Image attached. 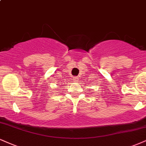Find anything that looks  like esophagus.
<instances>
[{
  "instance_id": "esophagus-1",
  "label": "esophagus",
  "mask_w": 146,
  "mask_h": 146,
  "mask_svg": "<svg viewBox=\"0 0 146 146\" xmlns=\"http://www.w3.org/2000/svg\"><path fill=\"white\" fill-rule=\"evenodd\" d=\"M73 80L74 81V82H76V81L78 80V78H77V77H74V78H73Z\"/></svg>"
}]
</instances>
